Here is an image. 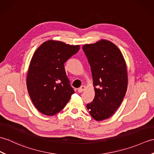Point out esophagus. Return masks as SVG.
I'll list each match as a JSON object with an SVG mask.
<instances>
[{
  "label": "esophagus",
  "mask_w": 154,
  "mask_h": 154,
  "mask_svg": "<svg viewBox=\"0 0 154 154\" xmlns=\"http://www.w3.org/2000/svg\"><path fill=\"white\" fill-rule=\"evenodd\" d=\"M85 89V86H84V85L81 86V87L79 88V89H78V92H79V93H82Z\"/></svg>",
  "instance_id": "34e87169"
}]
</instances>
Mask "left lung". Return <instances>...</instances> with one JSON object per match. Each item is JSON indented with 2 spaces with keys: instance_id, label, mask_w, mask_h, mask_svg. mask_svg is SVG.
<instances>
[{
  "instance_id": "1",
  "label": "left lung",
  "mask_w": 154,
  "mask_h": 154,
  "mask_svg": "<svg viewBox=\"0 0 154 154\" xmlns=\"http://www.w3.org/2000/svg\"><path fill=\"white\" fill-rule=\"evenodd\" d=\"M83 50L90 65L95 91L93 102L87 108L94 120L107 119L119 109L126 93L125 61L119 49L105 40L84 45Z\"/></svg>"
}]
</instances>
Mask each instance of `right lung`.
Wrapping results in <instances>:
<instances>
[{"label":"right lung","mask_w":154,"mask_h":154,"mask_svg":"<svg viewBox=\"0 0 154 154\" xmlns=\"http://www.w3.org/2000/svg\"><path fill=\"white\" fill-rule=\"evenodd\" d=\"M79 48L78 45L48 40L35 51L28 69L26 85L32 103L45 115L53 116L60 112L75 93L64 63Z\"/></svg>","instance_id":"right-lung-1"}]
</instances>
